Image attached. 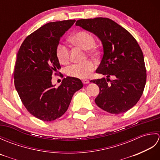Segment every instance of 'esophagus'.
Listing matches in <instances>:
<instances>
[{
  "label": "esophagus",
  "instance_id": "obj_1",
  "mask_svg": "<svg viewBox=\"0 0 160 160\" xmlns=\"http://www.w3.org/2000/svg\"><path fill=\"white\" fill-rule=\"evenodd\" d=\"M82 82H83V84H88L89 82V81L87 79H84V80H82Z\"/></svg>",
  "mask_w": 160,
  "mask_h": 160
}]
</instances>
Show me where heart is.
Masks as SVG:
<instances>
[{
    "label": "heart",
    "instance_id": "heart-1",
    "mask_svg": "<svg viewBox=\"0 0 160 160\" xmlns=\"http://www.w3.org/2000/svg\"><path fill=\"white\" fill-rule=\"evenodd\" d=\"M71 40L73 44L87 49L89 55L96 56L99 53V49L95 45V38L91 33L86 31H79L71 36ZM56 54L59 62L67 64L69 62V51L68 47L62 42L58 44ZM96 69V64L91 60L82 63L73 64L67 68L66 73L72 78L83 79L89 77V75Z\"/></svg>",
    "mask_w": 160,
    "mask_h": 160
}]
</instances>
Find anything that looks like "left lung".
I'll use <instances>...</instances> for the list:
<instances>
[{
	"instance_id": "8db88e82",
	"label": "left lung",
	"mask_w": 160,
	"mask_h": 160,
	"mask_svg": "<svg viewBox=\"0 0 160 160\" xmlns=\"http://www.w3.org/2000/svg\"><path fill=\"white\" fill-rule=\"evenodd\" d=\"M76 25L93 32L102 42V58L96 72L107 78L91 80L100 88L96 104L112 114L127 112L140 99L147 82L140 47L127 29L109 18L80 19Z\"/></svg>"
}]
</instances>
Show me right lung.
Wrapping results in <instances>:
<instances>
[{"instance_id": "right-lung-1", "label": "right lung", "mask_w": 160, "mask_h": 160, "mask_svg": "<svg viewBox=\"0 0 160 160\" xmlns=\"http://www.w3.org/2000/svg\"><path fill=\"white\" fill-rule=\"evenodd\" d=\"M75 21L45 24L27 36L17 53L13 69L16 89L26 109L42 121H53L62 116L73 94L83 87L80 79L72 77L64 78L58 87L52 84V76L58 75L61 68L56 47Z\"/></svg>"}]
</instances>
